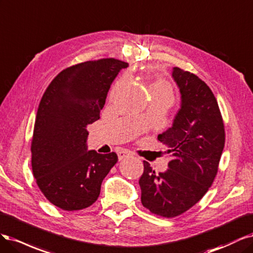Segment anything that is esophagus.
I'll use <instances>...</instances> for the list:
<instances>
[{
	"mask_svg": "<svg viewBox=\"0 0 253 253\" xmlns=\"http://www.w3.org/2000/svg\"><path fill=\"white\" fill-rule=\"evenodd\" d=\"M130 154H131V152H130L129 150H126V149H121V150L118 151V157H119L120 161L129 157Z\"/></svg>",
	"mask_w": 253,
	"mask_h": 253,
	"instance_id": "obj_1",
	"label": "esophagus"
}]
</instances>
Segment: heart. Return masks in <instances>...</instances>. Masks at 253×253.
<instances>
[{
    "label": "heart",
    "instance_id": "obj_1",
    "mask_svg": "<svg viewBox=\"0 0 253 253\" xmlns=\"http://www.w3.org/2000/svg\"><path fill=\"white\" fill-rule=\"evenodd\" d=\"M149 92L151 95L153 94H162L167 96L168 99L172 102L173 101V89L172 86L170 85L169 82L165 80H156L154 82L149 86Z\"/></svg>",
    "mask_w": 253,
    "mask_h": 253
}]
</instances>
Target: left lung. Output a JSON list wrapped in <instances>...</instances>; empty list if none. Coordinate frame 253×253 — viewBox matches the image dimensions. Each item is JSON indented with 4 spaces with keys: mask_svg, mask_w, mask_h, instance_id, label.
Listing matches in <instances>:
<instances>
[{
    "mask_svg": "<svg viewBox=\"0 0 253 253\" xmlns=\"http://www.w3.org/2000/svg\"><path fill=\"white\" fill-rule=\"evenodd\" d=\"M172 77L182 95L173 125L158 135L172 160L156 173L144 161L140 178L143 206L163 217L181 215L197 204L216 176L225 145V127L213 92L198 76L178 67Z\"/></svg>",
    "mask_w": 253,
    "mask_h": 253,
    "instance_id": "1",
    "label": "left lung"
}]
</instances>
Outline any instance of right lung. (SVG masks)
<instances>
[{"label":"right lung","instance_id":"1","mask_svg":"<svg viewBox=\"0 0 253 253\" xmlns=\"http://www.w3.org/2000/svg\"><path fill=\"white\" fill-rule=\"evenodd\" d=\"M128 63L113 58L62 70L41 99L31 140V167L45 198L63 210L91 206L117 164L116 152L87 150V125L100 119L113 80Z\"/></svg>","mask_w":253,"mask_h":253}]
</instances>
